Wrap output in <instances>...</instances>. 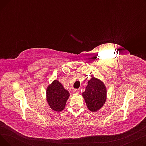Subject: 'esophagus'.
<instances>
[{"label":"esophagus","mask_w":146,"mask_h":146,"mask_svg":"<svg viewBox=\"0 0 146 146\" xmlns=\"http://www.w3.org/2000/svg\"><path fill=\"white\" fill-rule=\"evenodd\" d=\"M79 92H80V90H79V89H74V90H73V92H74V93H76V94H79Z\"/></svg>","instance_id":"34e87169"}]
</instances>
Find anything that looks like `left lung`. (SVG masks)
<instances>
[{
  "label": "left lung",
  "mask_w": 146,
  "mask_h": 146,
  "mask_svg": "<svg viewBox=\"0 0 146 146\" xmlns=\"http://www.w3.org/2000/svg\"><path fill=\"white\" fill-rule=\"evenodd\" d=\"M82 95L88 109L92 112H96L106 101V89L103 82L93 77L88 81V86Z\"/></svg>",
  "instance_id": "obj_1"
}]
</instances>
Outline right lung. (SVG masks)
Listing matches in <instances>:
<instances>
[{
    "instance_id": "1",
    "label": "right lung",
    "mask_w": 146,
    "mask_h": 146,
    "mask_svg": "<svg viewBox=\"0 0 146 146\" xmlns=\"http://www.w3.org/2000/svg\"><path fill=\"white\" fill-rule=\"evenodd\" d=\"M70 96L68 92L58 81L54 80L47 89V99L50 108L55 111L64 110L66 101Z\"/></svg>"
}]
</instances>
